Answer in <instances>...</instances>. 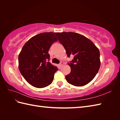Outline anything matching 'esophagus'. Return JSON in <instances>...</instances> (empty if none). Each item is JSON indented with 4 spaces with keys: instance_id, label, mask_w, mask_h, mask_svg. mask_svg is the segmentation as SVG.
Masks as SVG:
<instances>
[{
    "instance_id": "esophagus-1",
    "label": "esophagus",
    "mask_w": 120,
    "mask_h": 120,
    "mask_svg": "<svg viewBox=\"0 0 120 120\" xmlns=\"http://www.w3.org/2000/svg\"><path fill=\"white\" fill-rule=\"evenodd\" d=\"M64 64V63H63V62H60V63L59 64V68H61L62 67V66Z\"/></svg>"
}]
</instances>
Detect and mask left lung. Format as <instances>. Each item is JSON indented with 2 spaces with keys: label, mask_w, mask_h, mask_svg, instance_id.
<instances>
[{
  "label": "left lung",
  "mask_w": 120,
  "mask_h": 120,
  "mask_svg": "<svg viewBox=\"0 0 120 120\" xmlns=\"http://www.w3.org/2000/svg\"><path fill=\"white\" fill-rule=\"evenodd\" d=\"M55 34L65 49L68 57H74L68 63L71 71L65 76L66 80L75 86L86 85L95 77L100 68L99 49L90 40L77 33L63 32Z\"/></svg>",
  "instance_id": "1"
}]
</instances>
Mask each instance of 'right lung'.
<instances>
[{
	"label": "right lung",
	"instance_id": "right-lung-1",
	"mask_svg": "<svg viewBox=\"0 0 120 120\" xmlns=\"http://www.w3.org/2000/svg\"><path fill=\"white\" fill-rule=\"evenodd\" d=\"M58 39L53 32H43L28 41L19 56V68L21 74L30 85L44 88L52 83L57 67L48 61V50Z\"/></svg>",
	"mask_w": 120,
	"mask_h": 120
}]
</instances>
